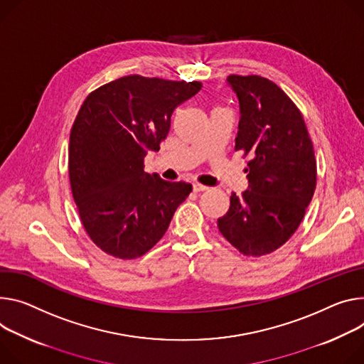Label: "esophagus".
Wrapping results in <instances>:
<instances>
[{
	"instance_id": "esophagus-1",
	"label": "esophagus",
	"mask_w": 364,
	"mask_h": 364,
	"mask_svg": "<svg viewBox=\"0 0 364 364\" xmlns=\"http://www.w3.org/2000/svg\"><path fill=\"white\" fill-rule=\"evenodd\" d=\"M209 187L208 186H205V184H200V183H193V190L194 191H205V190H208Z\"/></svg>"
}]
</instances>
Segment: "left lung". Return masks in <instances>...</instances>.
I'll use <instances>...</instances> for the list:
<instances>
[{"instance_id":"1","label":"left lung","mask_w":364,"mask_h":364,"mask_svg":"<svg viewBox=\"0 0 364 364\" xmlns=\"http://www.w3.org/2000/svg\"><path fill=\"white\" fill-rule=\"evenodd\" d=\"M241 119L235 151L248 158V190L229 197L218 219L225 240L247 257L270 254L299 228L316 187V159L304 116L273 81L229 75Z\"/></svg>"}]
</instances>
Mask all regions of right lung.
<instances>
[{"label":"right lung","instance_id":"obj_1","mask_svg":"<svg viewBox=\"0 0 364 364\" xmlns=\"http://www.w3.org/2000/svg\"><path fill=\"white\" fill-rule=\"evenodd\" d=\"M199 81L126 75L91 91L71 129V191L90 240L122 259L142 257L165 234L191 184L148 174L145 155L159 151L173 112Z\"/></svg>","mask_w":364,"mask_h":364}]
</instances>
